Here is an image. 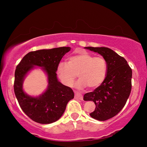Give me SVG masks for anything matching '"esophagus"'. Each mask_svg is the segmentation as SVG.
<instances>
[{
  "label": "esophagus",
  "instance_id": "esophagus-1",
  "mask_svg": "<svg viewBox=\"0 0 147 147\" xmlns=\"http://www.w3.org/2000/svg\"><path fill=\"white\" fill-rule=\"evenodd\" d=\"M74 93H75V97L76 98H78V99H79V100H83L82 94L80 93H78V92H76V91L74 92Z\"/></svg>",
  "mask_w": 147,
  "mask_h": 147
}]
</instances>
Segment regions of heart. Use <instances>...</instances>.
<instances>
[{
	"instance_id": "b5f03b06",
	"label": "heart",
	"mask_w": 147,
	"mask_h": 147,
	"mask_svg": "<svg viewBox=\"0 0 147 147\" xmlns=\"http://www.w3.org/2000/svg\"><path fill=\"white\" fill-rule=\"evenodd\" d=\"M57 74L61 82L67 87L72 86L78 75L80 80L76 84L77 89H84L87 86L95 89L105 80L108 63L103 57H94L82 53L70 57L67 63H59L57 67Z\"/></svg>"
}]
</instances>
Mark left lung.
I'll return each instance as SVG.
<instances>
[{
	"label": "left lung",
	"mask_w": 147,
	"mask_h": 147,
	"mask_svg": "<svg viewBox=\"0 0 147 147\" xmlns=\"http://www.w3.org/2000/svg\"><path fill=\"white\" fill-rule=\"evenodd\" d=\"M103 57L108 63V74L102 85L94 91L86 93L85 101H93L92 118L104 121L119 113L126 104L131 89L132 71L127 61L115 51L107 47H84Z\"/></svg>",
	"instance_id": "left-lung-1"
}]
</instances>
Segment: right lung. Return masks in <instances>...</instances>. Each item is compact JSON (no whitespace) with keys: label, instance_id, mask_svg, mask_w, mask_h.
I'll list each match as a JSON object with an SVG mask.
<instances>
[{"label":"right lung","instance_id":"1","mask_svg":"<svg viewBox=\"0 0 147 147\" xmlns=\"http://www.w3.org/2000/svg\"><path fill=\"white\" fill-rule=\"evenodd\" d=\"M71 47H58L30 52L26 54L15 72L14 92L21 109L32 120L51 124L60 119L69 100L74 98L73 89L64 86L57 78V67ZM41 67L47 75L48 86L38 96H31L23 89L26 76L34 69Z\"/></svg>","mask_w":147,"mask_h":147}]
</instances>
